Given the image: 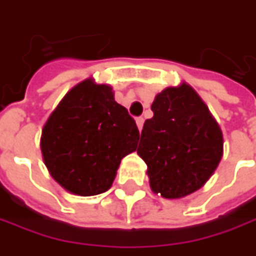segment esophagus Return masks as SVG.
Returning a JSON list of instances; mask_svg holds the SVG:
<instances>
[{
    "label": "esophagus",
    "instance_id": "obj_1",
    "mask_svg": "<svg viewBox=\"0 0 256 256\" xmlns=\"http://www.w3.org/2000/svg\"><path fill=\"white\" fill-rule=\"evenodd\" d=\"M136 126H138V130L141 131L144 126V118L142 116H140V118H136Z\"/></svg>",
    "mask_w": 256,
    "mask_h": 256
}]
</instances>
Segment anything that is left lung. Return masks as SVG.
I'll return each instance as SVG.
<instances>
[{
    "label": "left lung",
    "mask_w": 256,
    "mask_h": 256,
    "mask_svg": "<svg viewBox=\"0 0 256 256\" xmlns=\"http://www.w3.org/2000/svg\"><path fill=\"white\" fill-rule=\"evenodd\" d=\"M136 152L148 166L150 185L168 200L186 196L211 178L224 140L208 106L188 84L170 86L152 105Z\"/></svg>",
    "instance_id": "left-lung-1"
}]
</instances>
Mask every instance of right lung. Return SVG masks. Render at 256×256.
<instances>
[{
    "mask_svg": "<svg viewBox=\"0 0 256 256\" xmlns=\"http://www.w3.org/2000/svg\"><path fill=\"white\" fill-rule=\"evenodd\" d=\"M140 131L112 88L85 80L68 91L41 136L44 162L66 191L91 196L108 191L125 155L136 150Z\"/></svg>",
    "mask_w": 256,
    "mask_h": 256,
    "instance_id": "1",
    "label": "right lung"
}]
</instances>
